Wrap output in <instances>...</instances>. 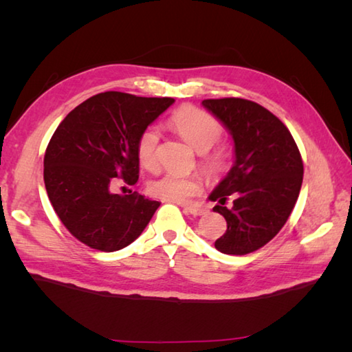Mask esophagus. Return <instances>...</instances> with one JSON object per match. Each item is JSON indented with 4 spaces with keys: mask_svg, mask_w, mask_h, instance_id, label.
I'll list each match as a JSON object with an SVG mask.
<instances>
[{
    "mask_svg": "<svg viewBox=\"0 0 352 352\" xmlns=\"http://www.w3.org/2000/svg\"><path fill=\"white\" fill-rule=\"evenodd\" d=\"M184 210L188 212V213H190V214H193V216H201V214H206L207 213L206 208H203V207H193V206H186Z\"/></svg>",
    "mask_w": 352,
    "mask_h": 352,
    "instance_id": "34e87169",
    "label": "esophagus"
}]
</instances>
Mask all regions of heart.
<instances>
[{"mask_svg":"<svg viewBox=\"0 0 352 352\" xmlns=\"http://www.w3.org/2000/svg\"><path fill=\"white\" fill-rule=\"evenodd\" d=\"M169 125L189 144L203 153V168L213 178L221 177L230 166L231 153L227 146H213L221 138L222 125L207 111L184 106L178 109L169 118ZM160 133L157 126L151 125L139 134L136 140V155L139 163L145 169L157 168V148H159ZM203 182L198 175H182L168 172L153 178L148 183V192L153 197L170 203H186L199 192Z\"/></svg>","mask_w":352,"mask_h":352,"instance_id":"heart-1","label":"heart"}]
</instances>
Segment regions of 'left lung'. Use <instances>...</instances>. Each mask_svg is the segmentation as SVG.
I'll return each instance as SVG.
<instances>
[{"label": "left lung", "mask_w": 352, "mask_h": 352, "mask_svg": "<svg viewBox=\"0 0 352 352\" xmlns=\"http://www.w3.org/2000/svg\"><path fill=\"white\" fill-rule=\"evenodd\" d=\"M234 142V163L208 199L227 221L214 248L231 256L257 251L278 234L296 204L302 159L287 126L260 104L242 98L204 100ZM228 196L234 206L225 207Z\"/></svg>", "instance_id": "left-lung-1"}]
</instances>
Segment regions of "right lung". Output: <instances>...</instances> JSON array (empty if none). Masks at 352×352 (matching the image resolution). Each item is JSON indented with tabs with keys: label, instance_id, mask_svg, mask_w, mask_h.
Listing matches in <instances>:
<instances>
[{
	"label": "right lung",
	"instance_id": "1",
	"mask_svg": "<svg viewBox=\"0 0 352 352\" xmlns=\"http://www.w3.org/2000/svg\"><path fill=\"white\" fill-rule=\"evenodd\" d=\"M174 98L122 92L94 95L69 111L52 134L43 159V182L63 226L94 250L113 252L142 234L159 201L110 190L115 178L136 184V140Z\"/></svg>",
	"mask_w": 352,
	"mask_h": 352
}]
</instances>
